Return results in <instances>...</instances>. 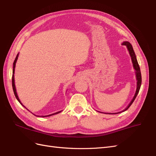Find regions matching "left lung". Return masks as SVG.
Listing matches in <instances>:
<instances>
[{"label":"left lung","mask_w":156,"mask_h":156,"mask_svg":"<svg viewBox=\"0 0 156 156\" xmlns=\"http://www.w3.org/2000/svg\"><path fill=\"white\" fill-rule=\"evenodd\" d=\"M123 45H126L127 47V50L129 51V55L131 56V60H132V63H133V68L135 70V74H136V81H137V82H136V92H135V96L133 97V98L132 99V100L131 101V102L129 103V104L128 105V106H127L124 110H123L121 112H116V113H107V114H118V113H120L122 112H124L125 111H126L127 109H128V108L131 105L132 103H133V102L134 101V100H135V98L136 97V96H137V94L139 92V90H140V86H141V83H142V78H141V73H140V67H139V65L138 64V62H137V60H136V55L135 54V52L133 51V47H132L131 44L129 43V42L128 41H124L123 43L122 44Z\"/></svg>","instance_id":"8db88e82"}]
</instances>
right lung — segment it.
Here are the masks:
<instances>
[{"instance_id": "obj_1", "label": "right lung", "mask_w": 156, "mask_h": 156, "mask_svg": "<svg viewBox=\"0 0 156 156\" xmlns=\"http://www.w3.org/2000/svg\"><path fill=\"white\" fill-rule=\"evenodd\" d=\"M18 56H19V53L17 55V56H16V59H15V60H14V62H13V75H12V88H13V92H14V94H15V96H16V99L17 100H18V101L20 102L21 104L24 107H25L24 105H23L22 103H21V101H20V99H19V98H18V96H17V92H16V86H15V81H14V72H15V68H16V62H17V58H18ZM26 108V107H25ZM61 111H58V112H55V113H53V114H51V115H48V116H42L41 117H46V116H52V115H56V114H58V113H59V112H60ZM36 116V115H35Z\"/></svg>"}]
</instances>
